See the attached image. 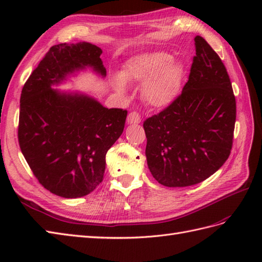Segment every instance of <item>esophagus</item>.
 <instances>
[{"mask_svg":"<svg viewBox=\"0 0 262 262\" xmlns=\"http://www.w3.org/2000/svg\"><path fill=\"white\" fill-rule=\"evenodd\" d=\"M141 122V116L138 115L135 111H133L129 115L127 116V124L129 125H137Z\"/></svg>","mask_w":262,"mask_h":262,"instance_id":"obj_1","label":"esophagus"}]
</instances>
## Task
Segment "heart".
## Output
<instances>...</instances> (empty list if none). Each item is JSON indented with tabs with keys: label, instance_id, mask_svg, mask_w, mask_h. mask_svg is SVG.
<instances>
[{
	"label": "heart",
	"instance_id": "obj_1",
	"mask_svg": "<svg viewBox=\"0 0 262 262\" xmlns=\"http://www.w3.org/2000/svg\"><path fill=\"white\" fill-rule=\"evenodd\" d=\"M183 66L165 52L143 53L127 59L120 75L113 77L114 90L121 97L128 93L127 83L142 85V97L154 108H165L173 103L181 90Z\"/></svg>",
	"mask_w": 262,
	"mask_h": 262
}]
</instances>
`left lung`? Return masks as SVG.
<instances>
[{"instance_id":"left-lung-1","label":"left lung","mask_w":262,"mask_h":262,"mask_svg":"<svg viewBox=\"0 0 262 262\" xmlns=\"http://www.w3.org/2000/svg\"><path fill=\"white\" fill-rule=\"evenodd\" d=\"M182 92L144 121L145 155L152 176L165 187H188L207 179L230 157L236 103L225 66L203 37Z\"/></svg>"}]
</instances>
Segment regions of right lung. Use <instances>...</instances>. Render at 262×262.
<instances>
[{
	"label": "right lung",
	"instance_id": "add662e5",
	"mask_svg": "<svg viewBox=\"0 0 262 262\" xmlns=\"http://www.w3.org/2000/svg\"><path fill=\"white\" fill-rule=\"evenodd\" d=\"M101 54L89 42L55 45L22 89L21 152L42 187L59 197L86 196L100 185L105 154L124 130L126 110L105 108L80 91L54 89L86 69L103 79Z\"/></svg>",
	"mask_w": 262,
	"mask_h": 262
}]
</instances>
